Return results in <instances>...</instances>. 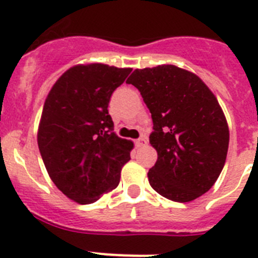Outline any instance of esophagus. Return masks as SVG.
Instances as JSON below:
<instances>
[{"mask_svg":"<svg viewBox=\"0 0 258 258\" xmlns=\"http://www.w3.org/2000/svg\"><path fill=\"white\" fill-rule=\"evenodd\" d=\"M136 145L137 147H143V146L147 145V140L146 138H140V140L136 141Z\"/></svg>","mask_w":258,"mask_h":258,"instance_id":"obj_1","label":"esophagus"}]
</instances>
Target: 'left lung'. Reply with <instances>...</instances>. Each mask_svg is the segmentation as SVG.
<instances>
[{
	"mask_svg": "<svg viewBox=\"0 0 258 258\" xmlns=\"http://www.w3.org/2000/svg\"><path fill=\"white\" fill-rule=\"evenodd\" d=\"M127 84L141 92L154 122L150 143L157 160L151 187L179 203L198 199L216 183L226 161L229 125L203 80L173 64L134 70Z\"/></svg>",
	"mask_w": 258,
	"mask_h": 258,
	"instance_id": "obj_1",
	"label": "left lung"
}]
</instances>
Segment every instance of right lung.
<instances>
[{"label": "right lung", "instance_id": "add662e5", "mask_svg": "<svg viewBox=\"0 0 258 258\" xmlns=\"http://www.w3.org/2000/svg\"><path fill=\"white\" fill-rule=\"evenodd\" d=\"M132 68L103 63L77 64L50 89L37 132L49 177L79 204H92L117 187L131 160L132 141L113 132L109 98Z\"/></svg>", "mask_w": 258, "mask_h": 258}]
</instances>
